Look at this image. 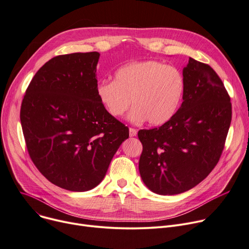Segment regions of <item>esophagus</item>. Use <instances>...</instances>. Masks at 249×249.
Wrapping results in <instances>:
<instances>
[{
  "label": "esophagus",
  "mask_w": 249,
  "mask_h": 249,
  "mask_svg": "<svg viewBox=\"0 0 249 249\" xmlns=\"http://www.w3.org/2000/svg\"><path fill=\"white\" fill-rule=\"evenodd\" d=\"M137 134V130L134 128H129V135L130 137H134Z\"/></svg>",
  "instance_id": "34e87169"
}]
</instances>
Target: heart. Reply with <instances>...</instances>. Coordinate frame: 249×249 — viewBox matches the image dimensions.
Segmentation results:
<instances>
[{
	"label": "heart",
	"instance_id": "b5f03b06",
	"mask_svg": "<svg viewBox=\"0 0 249 249\" xmlns=\"http://www.w3.org/2000/svg\"><path fill=\"white\" fill-rule=\"evenodd\" d=\"M184 89V78L177 68L147 60L122 66L114 81L99 82L96 96L112 117H121L133 103L136 107L129 115L132 122L147 120L159 126L174 117Z\"/></svg>",
	"mask_w": 249,
	"mask_h": 249
}]
</instances>
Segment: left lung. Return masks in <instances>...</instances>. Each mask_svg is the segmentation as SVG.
Masks as SVG:
<instances>
[{
    "instance_id": "1",
    "label": "left lung",
    "mask_w": 249,
    "mask_h": 249,
    "mask_svg": "<svg viewBox=\"0 0 249 249\" xmlns=\"http://www.w3.org/2000/svg\"><path fill=\"white\" fill-rule=\"evenodd\" d=\"M183 102L162 126L140 130L139 172L160 195L185 192L216 166L231 122L230 97L209 65L189 58L183 68Z\"/></svg>"
}]
</instances>
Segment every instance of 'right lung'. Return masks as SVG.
<instances>
[{"label": "right lung", "mask_w": 249, "mask_h": 249, "mask_svg": "<svg viewBox=\"0 0 249 249\" xmlns=\"http://www.w3.org/2000/svg\"><path fill=\"white\" fill-rule=\"evenodd\" d=\"M98 52L49 60L32 79L21 106L29 155L53 184L88 191L106 175L128 128L96 96Z\"/></svg>", "instance_id": "1"}]
</instances>
